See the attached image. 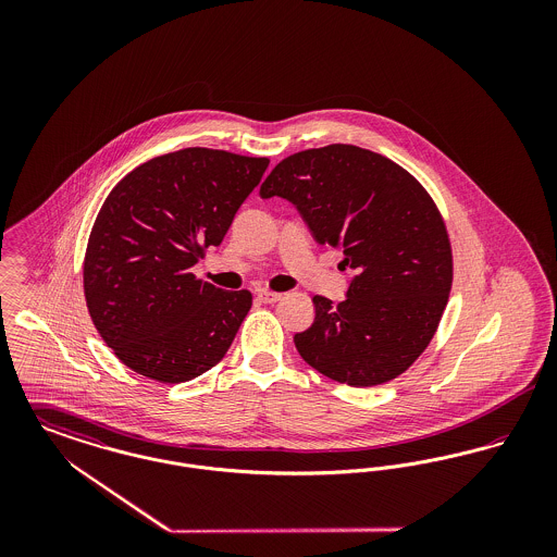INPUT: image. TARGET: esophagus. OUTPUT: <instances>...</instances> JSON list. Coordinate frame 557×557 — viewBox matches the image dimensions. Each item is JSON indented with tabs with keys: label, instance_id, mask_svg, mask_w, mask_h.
Returning <instances> with one entry per match:
<instances>
[{
	"label": "esophagus",
	"instance_id": "obj_1",
	"mask_svg": "<svg viewBox=\"0 0 557 557\" xmlns=\"http://www.w3.org/2000/svg\"><path fill=\"white\" fill-rule=\"evenodd\" d=\"M282 298V294L280 292H271V290H261L259 292V300H263V302H269V305H273V302H277Z\"/></svg>",
	"mask_w": 557,
	"mask_h": 557
}]
</instances>
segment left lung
<instances>
[{"label": "left lung", "mask_w": 557, "mask_h": 557, "mask_svg": "<svg viewBox=\"0 0 557 557\" xmlns=\"http://www.w3.org/2000/svg\"><path fill=\"white\" fill-rule=\"evenodd\" d=\"M302 214L319 244L341 248L357 271L346 298L313 296L315 321L294 336L319 373L355 388L409 370L430 345L453 284L443 214L397 162L348 144L296 152L261 186Z\"/></svg>", "instance_id": "obj_1"}]
</instances>
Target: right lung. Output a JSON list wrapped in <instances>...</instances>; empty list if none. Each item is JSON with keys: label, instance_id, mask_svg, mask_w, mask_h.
<instances>
[{"label": "right lung", "instance_id": "add662e5", "mask_svg": "<svg viewBox=\"0 0 557 557\" xmlns=\"http://www.w3.org/2000/svg\"><path fill=\"white\" fill-rule=\"evenodd\" d=\"M269 159L186 148L148 160L108 194L87 239L83 292L129 370L180 384L214 368L252 307L191 273L219 246Z\"/></svg>", "mask_w": 557, "mask_h": 557}]
</instances>
